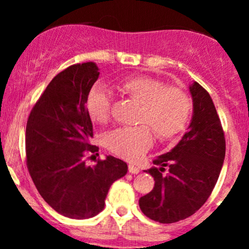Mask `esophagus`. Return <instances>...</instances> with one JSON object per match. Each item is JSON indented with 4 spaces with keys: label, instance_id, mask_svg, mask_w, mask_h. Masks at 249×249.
<instances>
[{
    "label": "esophagus",
    "instance_id": "1",
    "mask_svg": "<svg viewBox=\"0 0 249 249\" xmlns=\"http://www.w3.org/2000/svg\"><path fill=\"white\" fill-rule=\"evenodd\" d=\"M128 172L132 174H137L139 173V168L137 166H134L133 164H128Z\"/></svg>",
    "mask_w": 249,
    "mask_h": 249
}]
</instances>
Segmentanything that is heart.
Returning a JSON list of instances; mask_svg holds the SVG:
<instances>
[{
    "label": "heart",
    "instance_id": "heart-1",
    "mask_svg": "<svg viewBox=\"0 0 249 249\" xmlns=\"http://www.w3.org/2000/svg\"><path fill=\"white\" fill-rule=\"evenodd\" d=\"M117 89L128 98L141 104L137 126L119 127L105 137L108 150L122 158L138 159L153 141L168 139L184 130L192 110V102L185 90L178 87H165L160 79L150 76H132L122 79ZM88 116L93 123L108 121L111 98L102 85H93L85 102Z\"/></svg>",
    "mask_w": 249,
    "mask_h": 249
}]
</instances>
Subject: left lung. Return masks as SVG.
I'll return each mask as SVG.
<instances>
[{
    "label": "left lung",
    "mask_w": 249,
    "mask_h": 249,
    "mask_svg": "<svg viewBox=\"0 0 249 249\" xmlns=\"http://www.w3.org/2000/svg\"><path fill=\"white\" fill-rule=\"evenodd\" d=\"M190 92L193 116L188 131L170 152L154 159L159 167L146 171L153 177L154 187L139 199L142 212L160 224L196 213L212 193L224 164L225 134L212 98L196 82Z\"/></svg>",
    "instance_id": "8db88e82"
}]
</instances>
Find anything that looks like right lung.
I'll use <instances>...</instances> for the list:
<instances>
[{
    "instance_id": "add662e5",
    "label": "right lung",
    "mask_w": 249,
    "mask_h": 249,
    "mask_svg": "<svg viewBox=\"0 0 249 249\" xmlns=\"http://www.w3.org/2000/svg\"><path fill=\"white\" fill-rule=\"evenodd\" d=\"M96 63L73 64L49 83L34 105L25 130L27 167L42 198L71 219L92 218L104 210L110 186L127 172L126 162L112 156L85 164L92 123L87 96L98 79ZM93 156L89 157L92 158Z\"/></svg>"
}]
</instances>
